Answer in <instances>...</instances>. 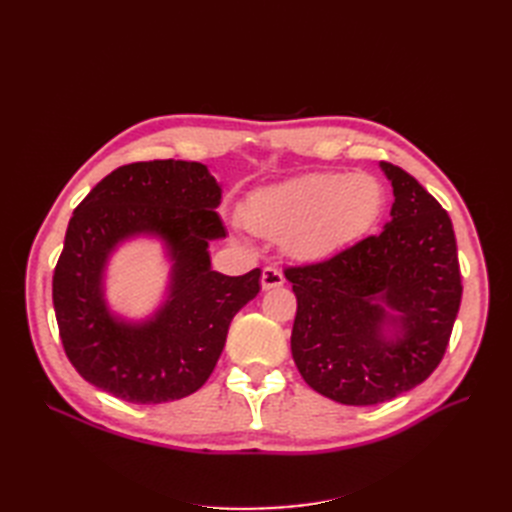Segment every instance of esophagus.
I'll return each mask as SVG.
<instances>
[{
	"instance_id": "34e87169",
	"label": "esophagus",
	"mask_w": 512,
	"mask_h": 512,
	"mask_svg": "<svg viewBox=\"0 0 512 512\" xmlns=\"http://www.w3.org/2000/svg\"><path fill=\"white\" fill-rule=\"evenodd\" d=\"M284 273L280 269L275 267H265L262 269V277H260V284H262V290H271V288H277V286H284Z\"/></svg>"
}]
</instances>
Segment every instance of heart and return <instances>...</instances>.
Returning <instances> with one entry per match:
<instances>
[{
    "instance_id": "1",
    "label": "heart",
    "mask_w": 512,
    "mask_h": 512,
    "mask_svg": "<svg viewBox=\"0 0 512 512\" xmlns=\"http://www.w3.org/2000/svg\"><path fill=\"white\" fill-rule=\"evenodd\" d=\"M389 209L384 183L367 173H324L292 179L254 194L245 224L282 241L301 262H324L378 230Z\"/></svg>"
}]
</instances>
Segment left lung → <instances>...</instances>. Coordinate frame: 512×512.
<instances>
[{
    "mask_svg": "<svg viewBox=\"0 0 512 512\" xmlns=\"http://www.w3.org/2000/svg\"><path fill=\"white\" fill-rule=\"evenodd\" d=\"M380 166L395 196L380 235L284 271L297 297L292 359L314 391L346 406L382 404L427 380L463 290L448 213L406 170Z\"/></svg>",
    "mask_w": 512,
    "mask_h": 512,
    "instance_id": "1",
    "label": "left lung"
}]
</instances>
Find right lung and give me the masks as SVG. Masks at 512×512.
Returning a JSON list of instances; mask_svg holds the SVG:
<instances>
[{
    "instance_id": "obj_1",
    "label": "right lung",
    "mask_w": 512,
    "mask_h": 512,
    "mask_svg": "<svg viewBox=\"0 0 512 512\" xmlns=\"http://www.w3.org/2000/svg\"><path fill=\"white\" fill-rule=\"evenodd\" d=\"M222 188L205 164L153 160L106 175L70 218L53 275L59 337L74 369L132 404H164L203 386L226 344L230 320L260 290V269L228 277L211 269L209 243L224 239ZM136 234L160 236L174 260L169 297L143 323L103 301V269Z\"/></svg>"
}]
</instances>
